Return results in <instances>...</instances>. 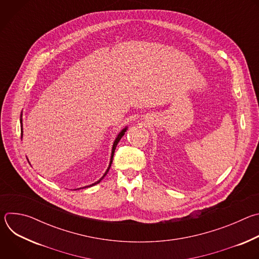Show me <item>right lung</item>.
<instances>
[{
	"label": "right lung",
	"instance_id": "1",
	"mask_svg": "<svg viewBox=\"0 0 259 259\" xmlns=\"http://www.w3.org/2000/svg\"><path fill=\"white\" fill-rule=\"evenodd\" d=\"M20 123H21V137H22V122H21V120H20ZM125 132H126V128L124 129V130H122L121 132H120V134L118 135V137L116 138V140H115V142H114V145H113V151H112V158H110V163H109V166H108V168H107V170H106V172H105V174L97 181V182H95V183H93L92 186H94V184H97V183H99L100 182V180L101 179H103V177L107 174V172H108V170H109V168H110V165H112V162H113V158H114V153H115V150H116V146H117V144H118V142L120 141V139L122 138V136L125 134ZM92 186H89V187H92ZM88 188V187H87Z\"/></svg>",
	"mask_w": 259,
	"mask_h": 259
}]
</instances>
